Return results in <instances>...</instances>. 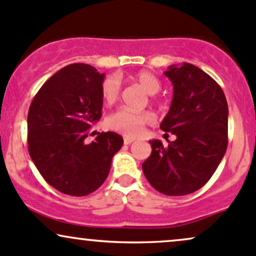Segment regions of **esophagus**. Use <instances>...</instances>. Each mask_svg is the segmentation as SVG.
<instances>
[{"label":"esophagus","instance_id":"esophagus-1","mask_svg":"<svg viewBox=\"0 0 256 256\" xmlns=\"http://www.w3.org/2000/svg\"><path fill=\"white\" fill-rule=\"evenodd\" d=\"M133 142H134V139H132V138H124V140H123L124 145H130Z\"/></svg>","mask_w":256,"mask_h":256}]
</instances>
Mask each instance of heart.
<instances>
[{
  "label": "heart",
  "instance_id": "heart-1",
  "mask_svg": "<svg viewBox=\"0 0 256 256\" xmlns=\"http://www.w3.org/2000/svg\"><path fill=\"white\" fill-rule=\"evenodd\" d=\"M133 80L148 94H156L160 90L162 83L154 74L150 71H139L133 74ZM120 93V83L114 76H108L102 83V96L108 105L117 102ZM154 122V116L148 111L136 112L128 108H118L106 120V124L112 130L120 132L127 136H136L142 132L146 124Z\"/></svg>",
  "mask_w": 256,
  "mask_h": 256
}]
</instances>
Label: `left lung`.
<instances>
[{
	"mask_svg": "<svg viewBox=\"0 0 256 256\" xmlns=\"http://www.w3.org/2000/svg\"><path fill=\"white\" fill-rule=\"evenodd\" d=\"M173 83L170 108L160 129L176 139L164 148L151 140L152 152L142 172L154 188L166 196H185L212 178L228 148V108L216 82L197 66H169Z\"/></svg>",
	"mask_w": 256,
	"mask_h": 256,
	"instance_id": "8db88e82",
	"label": "left lung"
}]
</instances>
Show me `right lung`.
<instances>
[{
  "label": "right lung",
  "mask_w": 256,
  "mask_h": 256,
  "mask_svg": "<svg viewBox=\"0 0 256 256\" xmlns=\"http://www.w3.org/2000/svg\"><path fill=\"white\" fill-rule=\"evenodd\" d=\"M104 77L88 64L65 66L44 82L28 108L31 160L46 182L68 196H87L99 188L123 145L114 132L98 133L94 142H86L102 117Z\"/></svg>",
  "instance_id": "1"
}]
</instances>
